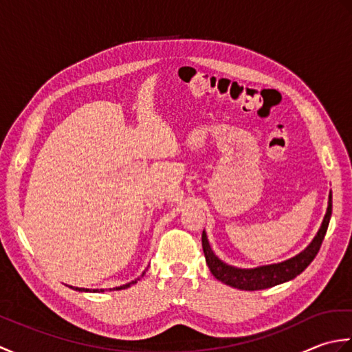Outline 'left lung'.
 <instances>
[{
  "label": "left lung",
  "instance_id": "1",
  "mask_svg": "<svg viewBox=\"0 0 352 352\" xmlns=\"http://www.w3.org/2000/svg\"><path fill=\"white\" fill-rule=\"evenodd\" d=\"M331 212H333V195L330 192L327 213L324 216L322 226H320L318 234L315 236V239H313L307 248L298 254V256L292 257L286 261H281V263L258 266L252 269H241V267H234L223 263L222 260L218 258V256H214L210 245H208L206 231H203V250H204V256H206L208 269H210V272L214 275V278L228 284L231 287H236L241 290H261V289L274 287L276 284L286 283L289 280H294L296 275H300L304 269L311 263L313 258H315L316 254L319 252V248L320 245H322V241L327 233L328 223H330Z\"/></svg>",
  "mask_w": 352,
  "mask_h": 352
}]
</instances>
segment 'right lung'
<instances>
[{"instance_id":"obj_1","label":"right lung","mask_w":352,"mask_h":352,"mask_svg":"<svg viewBox=\"0 0 352 352\" xmlns=\"http://www.w3.org/2000/svg\"><path fill=\"white\" fill-rule=\"evenodd\" d=\"M138 280H139V278H138ZM138 280H134V281H131V283H126V284H122V286L113 287V289H110V290H122V289H126V287L133 286L134 283H138ZM69 287L74 289V290H78V292H104V289H81V287H72V286H69Z\"/></svg>"}]
</instances>
